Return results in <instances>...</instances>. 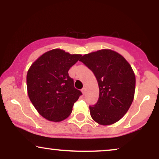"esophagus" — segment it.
Listing matches in <instances>:
<instances>
[{"mask_svg": "<svg viewBox=\"0 0 159 159\" xmlns=\"http://www.w3.org/2000/svg\"><path fill=\"white\" fill-rule=\"evenodd\" d=\"M81 92H82V93H83V94H85V93H86V88H85V87L82 88Z\"/></svg>", "mask_w": 159, "mask_h": 159, "instance_id": "1", "label": "esophagus"}]
</instances>
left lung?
Returning a JSON list of instances; mask_svg holds the SVG:
<instances>
[{"instance_id": "left-lung-1", "label": "left lung", "mask_w": 159, "mask_h": 159, "mask_svg": "<svg viewBox=\"0 0 159 159\" xmlns=\"http://www.w3.org/2000/svg\"><path fill=\"white\" fill-rule=\"evenodd\" d=\"M80 61L93 72L98 81L99 96L90 105L91 117L100 125L119 121L133 102L135 75L123 56L110 49L84 54Z\"/></svg>"}]
</instances>
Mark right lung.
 Listing matches in <instances>:
<instances>
[{
  "label": "right lung",
  "mask_w": 159,
  "mask_h": 159,
  "mask_svg": "<svg viewBox=\"0 0 159 159\" xmlns=\"http://www.w3.org/2000/svg\"><path fill=\"white\" fill-rule=\"evenodd\" d=\"M81 57L53 49L39 57L27 72L29 98L39 114L49 121L59 122L68 117L82 95L75 88L68 73Z\"/></svg>",
  "instance_id": "right-lung-1"
}]
</instances>
